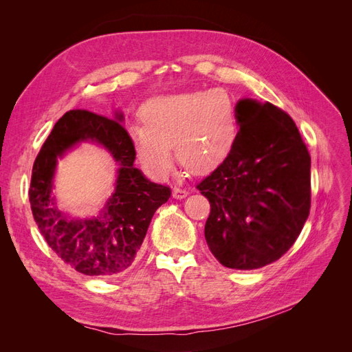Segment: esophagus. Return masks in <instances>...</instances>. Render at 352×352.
Here are the masks:
<instances>
[{"label":"esophagus","instance_id":"34e87169","mask_svg":"<svg viewBox=\"0 0 352 352\" xmlns=\"http://www.w3.org/2000/svg\"><path fill=\"white\" fill-rule=\"evenodd\" d=\"M188 194L189 192L186 189H180V188L173 189V198H176V199H184V198L188 197Z\"/></svg>","mask_w":352,"mask_h":352}]
</instances>
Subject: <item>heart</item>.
I'll list each match as a JSON object with an SVG mask.
<instances>
[{
  "label": "heart",
  "mask_w": 352,
  "mask_h": 352,
  "mask_svg": "<svg viewBox=\"0 0 352 352\" xmlns=\"http://www.w3.org/2000/svg\"><path fill=\"white\" fill-rule=\"evenodd\" d=\"M142 126L129 127L135 154L146 172L163 179L172 168V146L180 166L207 175L230 155L239 136L235 105L225 91H186L148 100Z\"/></svg>",
  "instance_id": "heart-1"
}]
</instances>
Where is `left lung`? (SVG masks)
<instances>
[{
  "instance_id": "8db88e82",
  "label": "left lung",
  "mask_w": 352,
  "mask_h": 352,
  "mask_svg": "<svg viewBox=\"0 0 352 352\" xmlns=\"http://www.w3.org/2000/svg\"><path fill=\"white\" fill-rule=\"evenodd\" d=\"M230 155L197 185L211 206L206 241L229 269L264 267L289 250L310 214L311 158L294 120L270 102L235 105Z\"/></svg>"
}]
</instances>
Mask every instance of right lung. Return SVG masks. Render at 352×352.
Listing matches in <instances>:
<instances>
[{"mask_svg":"<svg viewBox=\"0 0 352 352\" xmlns=\"http://www.w3.org/2000/svg\"><path fill=\"white\" fill-rule=\"evenodd\" d=\"M123 120L122 111H114L113 119L85 110L67 111L32 168L29 201L42 236L63 261L87 276L116 278L129 270L154 212L172 194L135 167L136 154ZM80 143L102 146L118 164L112 195L97 217L83 219L60 210L52 194L58 160Z\"/></svg>","mask_w":352,"mask_h":352,"instance_id":"add662e5","label":"right lung"}]
</instances>
